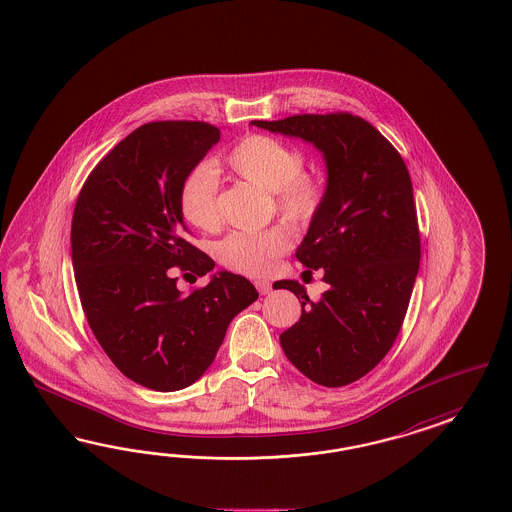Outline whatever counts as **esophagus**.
<instances>
[{"label": "esophagus", "instance_id": "obj_1", "mask_svg": "<svg viewBox=\"0 0 512 512\" xmlns=\"http://www.w3.org/2000/svg\"><path fill=\"white\" fill-rule=\"evenodd\" d=\"M256 288H258V292L265 296V294H269L271 292V283L269 281H256Z\"/></svg>", "mask_w": 512, "mask_h": 512}]
</instances>
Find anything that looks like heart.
<instances>
[{"mask_svg":"<svg viewBox=\"0 0 512 512\" xmlns=\"http://www.w3.org/2000/svg\"><path fill=\"white\" fill-rule=\"evenodd\" d=\"M231 171L250 184L273 193L275 207L290 222L305 224L321 207L324 190L311 174H305L303 153L277 138L252 134L228 153ZM220 180L210 163H201L186 176L180 190V210L193 228L210 229L218 224ZM292 247V233L284 226L264 231H235L220 243L224 264L247 273L267 275Z\"/></svg>","mask_w":512,"mask_h":512,"instance_id":"obj_1","label":"heart"}]
</instances>
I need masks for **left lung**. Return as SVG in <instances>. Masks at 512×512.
<instances>
[{
	"mask_svg": "<svg viewBox=\"0 0 512 512\" xmlns=\"http://www.w3.org/2000/svg\"><path fill=\"white\" fill-rule=\"evenodd\" d=\"M302 138L326 163V190L296 258L322 269L328 290L311 302L298 281H277L302 300V317L281 334L305 378L343 387L368 374L397 340L419 269V229L408 169L391 142L351 114L250 121Z\"/></svg>",
	"mask_w": 512,
	"mask_h": 512,
	"instance_id": "obj_1",
	"label": "left lung"
}]
</instances>
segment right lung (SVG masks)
Here are the masks:
<instances>
[{"mask_svg":"<svg viewBox=\"0 0 512 512\" xmlns=\"http://www.w3.org/2000/svg\"><path fill=\"white\" fill-rule=\"evenodd\" d=\"M220 140L203 121H155L108 153L79 191L72 264L96 340L127 378L178 391L201 378L229 322L258 300L254 284L218 271L190 294L174 269L205 277L214 262L188 241L180 190Z\"/></svg>","mask_w":512,"mask_h":512,"instance_id":"add662e5","label":"right lung"}]
</instances>
